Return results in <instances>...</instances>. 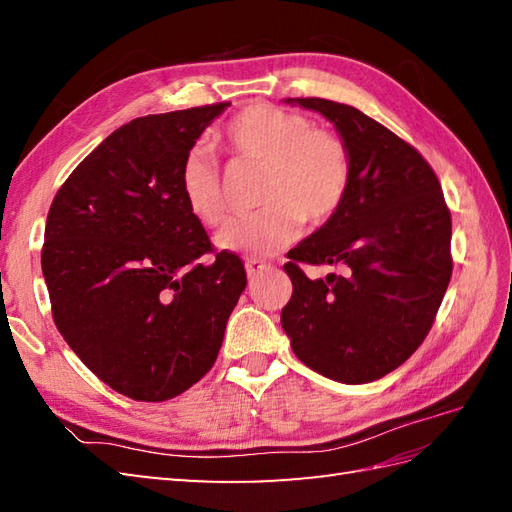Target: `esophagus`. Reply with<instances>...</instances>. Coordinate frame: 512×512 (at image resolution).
<instances>
[{"instance_id": "esophagus-1", "label": "esophagus", "mask_w": 512, "mask_h": 512, "mask_svg": "<svg viewBox=\"0 0 512 512\" xmlns=\"http://www.w3.org/2000/svg\"><path fill=\"white\" fill-rule=\"evenodd\" d=\"M266 268H268V264L262 262V259H246V273H248L250 279L257 277V275L262 273V270H266Z\"/></svg>"}]
</instances>
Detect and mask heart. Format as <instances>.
Here are the masks:
<instances>
[{"label":"heart","mask_w":512,"mask_h":512,"mask_svg":"<svg viewBox=\"0 0 512 512\" xmlns=\"http://www.w3.org/2000/svg\"><path fill=\"white\" fill-rule=\"evenodd\" d=\"M222 143L239 162L266 167L259 213L233 217L215 237L228 253L270 257L295 242L299 226H319L339 211L350 189L347 147L306 116L255 103L226 123ZM180 193L195 220L215 226L224 217V182L209 149L193 147L180 165Z\"/></svg>","instance_id":"obj_1"}]
</instances>
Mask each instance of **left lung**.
<instances>
[{
    "label": "left lung",
    "mask_w": 512,
    "mask_h": 512,
    "mask_svg": "<svg viewBox=\"0 0 512 512\" xmlns=\"http://www.w3.org/2000/svg\"><path fill=\"white\" fill-rule=\"evenodd\" d=\"M334 123L350 154L345 200L288 253L281 328L303 365L345 385L394 372L418 350L451 281V213L416 149L352 105L286 99ZM301 263L341 265L308 280Z\"/></svg>",
    "instance_id": "left-lung-1"
}]
</instances>
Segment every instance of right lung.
I'll use <instances>...</instances> for the list:
<instances>
[{"instance_id":"right-lung-1","label":"right lung","mask_w":512,"mask_h":512,"mask_svg":"<svg viewBox=\"0 0 512 512\" xmlns=\"http://www.w3.org/2000/svg\"><path fill=\"white\" fill-rule=\"evenodd\" d=\"M231 103L134 118L54 195L41 268L57 330L118 394L180 396L213 367L246 288L242 259L213 253L180 193V165Z\"/></svg>"}]
</instances>
